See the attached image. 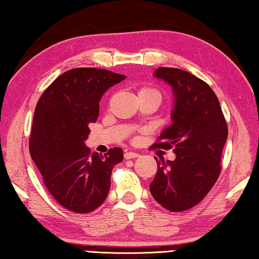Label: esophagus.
<instances>
[{"instance_id": "1", "label": "esophagus", "mask_w": 259, "mask_h": 259, "mask_svg": "<svg viewBox=\"0 0 259 259\" xmlns=\"http://www.w3.org/2000/svg\"><path fill=\"white\" fill-rule=\"evenodd\" d=\"M139 155H140L139 153H136V152H131V151H128V152H125V154H124V158H125L126 160H130V159L138 158Z\"/></svg>"}]
</instances>
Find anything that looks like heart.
I'll list each match as a JSON object with an SVG mask.
<instances>
[{
	"label": "heart",
	"mask_w": 259,
	"mask_h": 259,
	"mask_svg": "<svg viewBox=\"0 0 259 259\" xmlns=\"http://www.w3.org/2000/svg\"><path fill=\"white\" fill-rule=\"evenodd\" d=\"M138 96L139 97L140 96H154V97H157L160 101H161V98H162L161 92L157 89V88L151 87V85H143L142 88H140Z\"/></svg>",
	"instance_id": "1"
}]
</instances>
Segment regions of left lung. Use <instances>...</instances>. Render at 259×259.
<instances>
[{
  "label": "left lung",
  "instance_id": "8db88e82",
  "mask_svg": "<svg viewBox=\"0 0 259 259\" xmlns=\"http://www.w3.org/2000/svg\"><path fill=\"white\" fill-rule=\"evenodd\" d=\"M154 76L172 87L175 108L172 124L152 146L174 148L176 159L157 161L150 192L165 209L182 212L197 205L220 176L228 126L218 97L206 82L174 67H158Z\"/></svg>",
  "mask_w": 259,
  "mask_h": 259
}]
</instances>
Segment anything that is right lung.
<instances>
[{
    "label": "right lung",
    "instance_id": "obj_1",
    "mask_svg": "<svg viewBox=\"0 0 259 259\" xmlns=\"http://www.w3.org/2000/svg\"><path fill=\"white\" fill-rule=\"evenodd\" d=\"M105 69L77 67L60 75L39 98L29 151L55 201L75 213H90L105 202L120 148L101 155L84 141L99 116L102 95L125 79Z\"/></svg>",
    "mask_w": 259,
    "mask_h": 259
}]
</instances>
